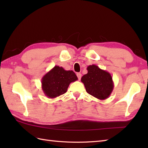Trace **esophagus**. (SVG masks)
Here are the masks:
<instances>
[{"label": "esophagus", "instance_id": "esophagus-1", "mask_svg": "<svg viewBox=\"0 0 148 148\" xmlns=\"http://www.w3.org/2000/svg\"><path fill=\"white\" fill-rule=\"evenodd\" d=\"M76 75H77V76L78 77V79L80 80L81 78V76H82V75H81V74L79 73V72H78V73H77Z\"/></svg>", "mask_w": 148, "mask_h": 148}]
</instances>
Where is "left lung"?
Listing matches in <instances>:
<instances>
[{"label": "left lung", "instance_id": "obj_1", "mask_svg": "<svg viewBox=\"0 0 148 148\" xmlns=\"http://www.w3.org/2000/svg\"><path fill=\"white\" fill-rule=\"evenodd\" d=\"M87 71L88 73L81 77L86 92L99 100L108 99L114 88L111 74L96 65H89Z\"/></svg>", "mask_w": 148, "mask_h": 148}]
</instances>
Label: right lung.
Returning a JSON list of instances; mask_svg holds the SVG:
<instances>
[{
  "label": "right lung",
  "mask_w": 148,
  "mask_h": 148,
  "mask_svg": "<svg viewBox=\"0 0 148 148\" xmlns=\"http://www.w3.org/2000/svg\"><path fill=\"white\" fill-rule=\"evenodd\" d=\"M77 80L73 71L56 65L42 77V89L47 97L54 99L67 92L69 84Z\"/></svg>",
  "instance_id": "add662e5"
}]
</instances>
